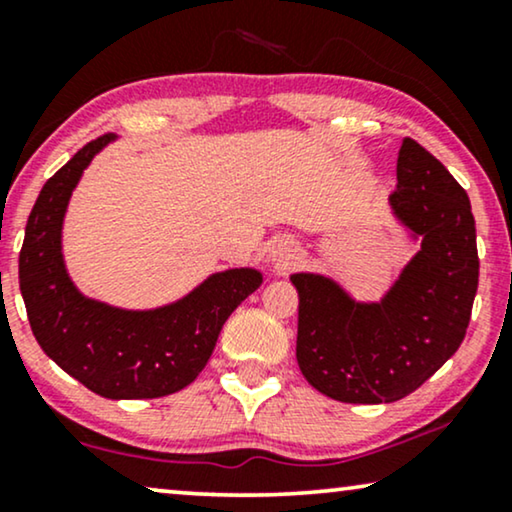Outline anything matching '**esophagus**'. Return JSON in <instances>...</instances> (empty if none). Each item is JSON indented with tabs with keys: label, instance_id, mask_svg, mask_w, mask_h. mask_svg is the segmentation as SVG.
Instances as JSON below:
<instances>
[{
	"label": "esophagus",
	"instance_id": "esophagus-1",
	"mask_svg": "<svg viewBox=\"0 0 512 512\" xmlns=\"http://www.w3.org/2000/svg\"><path fill=\"white\" fill-rule=\"evenodd\" d=\"M270 261L277 270H289L298 261V247L289 237H282L270 247Z\"/></svg>",
	"mask_w": 512,
	"mask_h": 512
}]
</instances>
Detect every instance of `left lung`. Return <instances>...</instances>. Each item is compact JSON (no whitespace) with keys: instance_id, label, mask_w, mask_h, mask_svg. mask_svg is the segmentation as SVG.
<instances>
[{"instance_id":"1","label":"left lung","mask_w":512,"mask_h":512,"mask_svg":"<svg viewBox=\"0 0 512 512\" xmlns=\"http://www.w3.org/2000/svg\"><path fill=\"white\" fill-rule=\"evenodd\" d=\"M394 214L422 237L380 303H356L333 279L300 272V373L342 403H394L422 387L464 340L478 291L471 200L422 144L405 137L396 163Z\"/></svg>"}]
</instances>
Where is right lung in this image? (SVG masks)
<instances>
[{"mask_svg":"<svg viewBox=\"0 0 512 512\" xmlns=\"http://www.w3.org/2000/svg\"><path fill=\"white\" fill-rule=\"evenodd\" d=\"M114 135L88 142L41 188L20 249V293L41 349L104 398H160L207 366L226 319L261 286V272H216L179 303L128 312L83 298L62 261V219L83 170Z\"/></svg>","mask_w":512,"mask_h":512,"instance_id":"add662e5","label":"right lung"}]
</instances>
